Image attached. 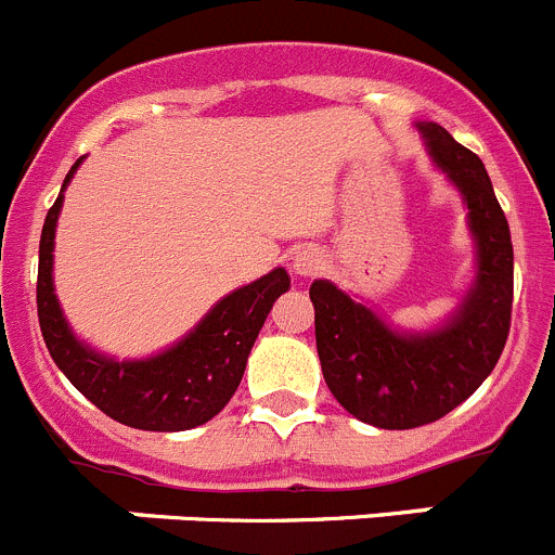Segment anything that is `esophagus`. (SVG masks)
I'll return each instance as SVG.
<instances>
[{"mask_svg":"<svg viewBox=\"0 0 555 555\" xmlns=\"http://www.w3.org/2000/svg\"><path fill=\"white\" fill-rule=\"evenodd\" d=\"M322 268H325V255H322L317 246H304V249L293 257V271L298 273V276H317Z\"/></svg>","mask_w":555,"mask_h":555,"instance_id":"obj_1","label":"esophagus"}]
</instances>
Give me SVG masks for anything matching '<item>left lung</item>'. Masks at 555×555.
I'll list each match as a JSON object with an SVG mask.
<instances>
[{
  "label": "left lung",
  "instance_id": "left-lung-1",
  "mask_svg": "<svg viewBox=\"0 0 555 555\" xmlns=\"http://www.w3.org/2000/svg\"><path fill=\"white\" fill-rule=\"evenodd\" d=\"M428 152L464 195L477 235V282L448 327L390 331L331 282H314V336L336 401L369 426L403 431L439 421L486 382L513 317V241L486 165L439 124H421Z\"/></svg>",
  "mask_w": 555,
  "mask_h": 555
}]
</instances>
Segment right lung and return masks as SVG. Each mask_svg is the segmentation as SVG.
Returning <instances> with one entry per match:
<instances>
[{
  "mask_svg": "<svg viewBox=\"0 0 555 555\" xmlns=\"http://www.w3.org/2000/svg\"><path fill=\"white\" fill-rule=\"evenodd\" d=\"M78 163L69 168V184ZM62 195L48 211L37 266V317L53 363L113 421L141 431H186L224 409L244 376L246 358L273 300L289 289V276L276 268L268 276L219 300L206 320L168 352L134 363H116L75 341L56 304L51 282L53 233Z\"/></svg>",
  "mask_w": 555,
  "mask_h": 555,
  "instance_id": "right-lung-1",
  "label": "right lung"
}]
</instances>
